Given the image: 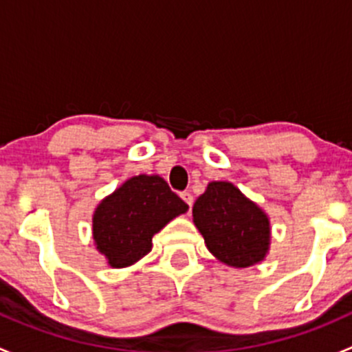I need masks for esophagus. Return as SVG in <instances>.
I'll use <instances>...</instances> for the list:
<instances>
[{"label":"esophagus","instance_id":"esophagus-1","mask_svg":"<svg viewBox=\"0 0 352 352\" xmlns=\"http://www.w3.org/2000/svg\"><path fill=\"white\" fill-rule=\"evenodd\" d=\"M180 197H182L184 201H186V204L189 206V208H190V206H192V202H194V197H192V194H190V192H187V190H186V192H182V194H180Z\"/></svg>","mask_w":352,"mask_h":352}]
</instances>
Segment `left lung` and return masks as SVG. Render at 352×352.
Returning a JSON list of instances; mask_svg holds the SVG:
<instances>
[{
  "label": "left lung",
  "instance_id": "8db88e82",
  "mask_svg": "<svg viewBox=\"0 0 352 352\" xmlns=\"http://www.w3.org/2000/svg\"><path fill=\"white\" fill-rule=\"evenodd\" d=\"M192 216L208 250L223 264L250 267L264 261L271 243L267 214L233 184L209 182Z\"/></svg>",
  "mask_w": 352,
  "mask_h": 352
}]
</instances>
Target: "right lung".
<instances>
[{"label":"right lung","instance_id":"1","mask_svg":"<svg viewBox=\"0 0 352 352\" xmlns=\"http://www.w3.org/2000/svg\"><path fill=\"white\" fill-rule=\"evenodd\" d=\"M189 206L158 175H136L94 212V240L110 267H127L151 252V239Z\"/></svg>","mask_w":352,"mask_h":352}]
</instances>
